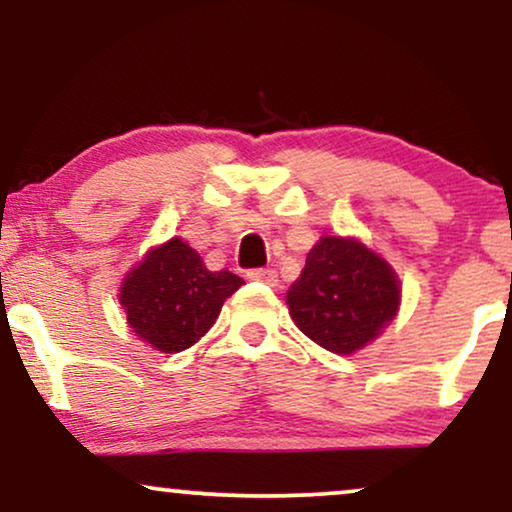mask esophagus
Segmentation results:
<instances>
[{
    "mask_svg": "<svg viewBox=\"0 0 512 512\" xmlns=\"http://www.w3.org/2000/svg\"><path fill=\"white\" fill-rule=\"evenodd\" d=\"M247 279H251V282H261V284L275 286L277 272L272 268H254V270L247 272Z\"/></svg>",
    "mask_w": 512,
    "mask_h": 512,
    "instance_id": "1",
    "label": "esophagus"
}]
</instances>
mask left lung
<instances>
[{
  "mask_svg": "<svg viewBox=\"0 0 512 512\" xmlns=\"http://www.w3.org/2000/svg\"><path fill=\"white\" fill-rule=\"evenodd\" d=\"M398 279L387 261L345 237H321L286 293L291 319L333 354H352L396 317Z\"/></svg>",
  "mask_w": 512,
  "mask_h": 512,
  "instance_id": "obj_1",
  "label": "left lung"
}]
</instances>
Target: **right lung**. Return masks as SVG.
Listing matches in <instances>:
<instances>
[{
  "instance_id": "obj_1",
  "label": "right lung",
  "mask_w": 512,
  "mask_h": 512,
  "mask_svg": "<svg viewBox=\"0 0 512 512\" xmlns=\"http://www.w3.org/2000/svg\"><path fill=\"white\" fill-rule=\"evenodd\" d=\"M242 284L244 279L228 270L209 272L198 251L172 237L125 277L121 303L139 338L177 354L214 326L223 300Z\"/></svg>"
}]
</instances>
